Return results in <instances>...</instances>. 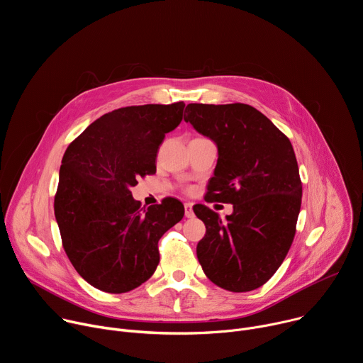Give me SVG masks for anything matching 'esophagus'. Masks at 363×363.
Listing matches in <instances>:
<instances>
[{"mask_svg":"<svg viewBox=\"0 0 363 363\" xmlns=\"http://www.w3.org/2000/svg\"><path fill=\"white\" fill-rule=\"evenodd\" d=\"M184 206H185V217L186 218H194L195 214H194V210H192V203L186 202Z\"/></svg>","mask_w":363,"mask_h":363,"instance_id":"1","label":"esophagus"}]
</instances>
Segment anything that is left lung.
<instances>
[{"mask_svg":"<svg viewBox=\"0 0 363 363\" xmlns=\"http://www.w3.org/2000/svg\"><path fill=\"white\" fill-rule=\"evenodd\" d=\"M185 122L214 140L218 161L205 201L233 203L220 218L202 203L198 262L214 284L242 293L263 286L286 258L296 234L301 181L289 138L250 105L189 103Z\"/></svg>","mask_w":363,"mask_h":363,"instance_id":"1","label":"left lung"}]
</instances>
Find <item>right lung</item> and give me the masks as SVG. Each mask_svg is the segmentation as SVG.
I'll return each instance as SVG.
<instances>
[{
  "label": "right lung",
  "mask_w": 363,
  "mask_h": 363,
  "mask_svg": "<svg viewBox=\"0 0 363 363\" xmlns=\"http://www.w3.org/2000/svg\"><path fill=\"white\" fill-rule=\"evenodd\" d=\"M184 101L122 108L100 116L62 160L55 216L65 251L93 287L126 293L158 267L160 238L184 217L175 198L140 208L130 188L157 172L165 133L182 121Z\"/></svg>",
  "instance_id": "obj_1"
}]
</instances>
